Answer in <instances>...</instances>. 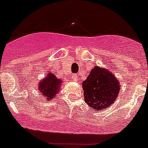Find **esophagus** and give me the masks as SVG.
I'll use <instances>...</instances> for the list:
<instances>
[{"label":"esophagus","instance_id":"34e87169","mask_svg":"<svg viewBox=\"0 0 148 148\" xmlns=\"http://www.w3.org/2000/svg\"><path fill=\"white\" fill-rule=\"evenodd\" d=\"M74 79L75 80V81H77V80H78V77H77V75H74Z\"/></svg>","mask_w":148,"mask_h":148}]
</instances>
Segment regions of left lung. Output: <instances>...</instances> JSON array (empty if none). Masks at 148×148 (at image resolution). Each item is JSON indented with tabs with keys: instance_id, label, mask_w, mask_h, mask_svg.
<instances>
[{
	"instance_id": "left-lung-1",
	"label": "left lung",
	"mask_w": 148,
	"mask_h": 148,
	"mask_svg": "<svg viewBox=\"0 0 148 148\" xmlns=\"http://www.w3.org/2000/svg\"><path fill=\"white\" fill-rule=\"evenodd\" d=\"M84 101L92 110H102L116 101L120 83L108 70L95 67L86 81H83Z\"/></svg>"
}]
</instances>
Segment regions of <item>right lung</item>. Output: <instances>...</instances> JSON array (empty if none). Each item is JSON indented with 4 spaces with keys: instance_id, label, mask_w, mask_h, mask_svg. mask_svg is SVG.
Wrapping results in <instances>:
<instances>
[{
    "instance_id": "1",
    "label": "right lung",
    "mask_w": 148,
    "mask_h": 148,
    "mask_svg": "<svg viewBox=\"0 0 148 148\" xmlns=\"http://www.w3.org/2000/svg\"><path fill=\"white\" fill-rule=\"evenodd\" d=\"M61 79H58L53 74L48 73L47 77L39 84V90L44 97L47 100H53L57 93L59 92Z\"/></svg>"
}]
</instances>
